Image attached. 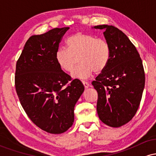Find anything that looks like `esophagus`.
<instances>
[{"instance_id": "1", "label": "esophagus", "mask_w": 156, "mask_h": 156, "mask_svg": "<svg viewBox=\"0 0 156 156\" xmlns=\"http://www.w3.org/2000/svg\"><path fill=\"white\" fill-rule=\"evenodd\" d=\"M82 83H83V87H85V89L88 88V87H89V83H87V82H86V81H82Z\"/></svg>"}]
</instances>
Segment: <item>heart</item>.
I'll return each instance as SVG.
<instances>
[{
  "label": "heart",
  "mask_w": 156,
  "mask_h": 156,
  "mask_svg": "<svg viewBox=\"0 0 156 156\" xmlns=\"http://www.w3.org/2000/svg\"><path fill=\"white\" fill-rule=\"evenodd\" d=\"M67 49L60 48L55 52V62L61 69L72 72L77 57L80 64L73 72L72 76L79 79H87L93 72L100 73L108 65L111 57L108 42L103 38L88 34H75L66 41Z\"/></svg>",
  "instance_id": "1"
}]
</instances>
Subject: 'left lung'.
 Segmentation results:
<instances>
[{"label": "left lung", "mask_w": 156, "mask_h": 156, "mask_svg": "<svg viewBox=\"0 0 156 156\" xmlns=\"http://www.w3.org/2000/svg\"><path fill=\"white\" fill-rule=\"evenodd\" d=\"M94 28L104 30L111 48L108 65L92 83L98 92L97 112L103 123L119 128L131 120L140 105L144 67L136 48L122 31L108 25Z\"/></svg>", "instance_id": "obj_1"}]
</instances>
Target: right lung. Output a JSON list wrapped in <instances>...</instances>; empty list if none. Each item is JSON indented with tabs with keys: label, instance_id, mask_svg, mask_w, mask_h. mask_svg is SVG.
I'll return each instance as SVG.
<instances>
[{
	"label": "right lung",
	"instance_id": "add662e5",
	"mask_svg": "<svg viewBox=\"0 0 156 156\" xmlns=\"http://www.w3.org/2000/svg\"><path fill=\"white\" fill-rule=\"evenodd\" d=\"M69 27L28 39L16 64L15 89L27 116L40 129L62 133L74 122V107L83 92L78 79L62 71L55 52Z\"/></svg>",
	"mask_w": 156,
	"mask_h": 156
}]
</instances>
